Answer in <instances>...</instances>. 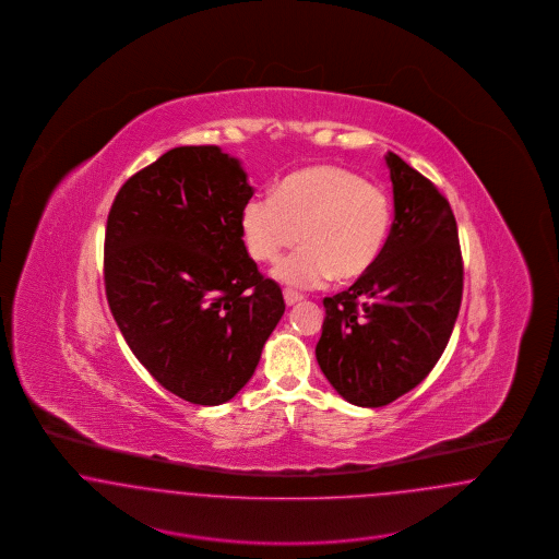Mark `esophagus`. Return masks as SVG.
I'll return each mask as SVG.
<instances>
[{"label":"esophagus","mask_w":559,"mask_h":559,"mask_svg":"<svg viewBox=\"0 0 559 559\" xmlns=\"http://www.w3.org/2000/svg\"><path fill=\"white\" fill-rule=\"evenodd\" d=\"M283 297H285V304H287V306H295L297 301H301V295H299V293L292 292V289H285V292H283Z\"/></svg>","instance_id":"34e87169"}]
</instances>
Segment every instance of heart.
<instances>
[{
	"mask_svg": "<svg viewBox=\"0 0 559 559\" xmlns=\"http://www.w3.org/2000/svg\"><path fill=\"white\" fill-rule=\"evenodd\" d=\"M390 192L360 174L319 163L287 174L274 192L253 194L240 213L251 260L274 264L297 239L304 242L276 270L289 287L308 289L362 278L383 253L392 230Z\"/></svg>",
	"mask_w": 559,
	"mask_h": 559,
	"instance_id": "heart-1",
	"label": "heart"
}]
</instances>
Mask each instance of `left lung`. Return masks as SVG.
Masks as SVG:
<instances>
[{
  "instance_id": "left-lung-1",
  "label": "left lung",
  "mask_w": 559,
  "mask_h": 559,
  "mask_svg": "<svg viewBox=\"0 0 559 559\" xmlns=\"http://www.w3.org/2000/svg\"><path fill=\"white\" fill-rule=\"evenodd\" d=\"M394 224L381 258L349 289L324 297L320 371L356 406H385L426 379L451 340L463 258L447 197L388 153Z\"/></svg>"
}]
</instances>
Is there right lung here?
I'll list each match as a JSON object with an SVG mask.
<instances>
[{
	"instance_id": "obj_1",
	"label": "right lung",
	"mask_w": 559,
	"mask_h": 559,
	"mask_svg": "<svg viewBox=\"0 0 559 559\" xmlns=\"http://www.w3.org/2000/svg\"><path fill=\"white\" fill-rule=\"evenodd\" d=\"M251 197L239 160L178 146L133 174L108 212V308L144 369L192 404L235 399L285 312L242 242Z\"/></svg>"
}]
</instances>
